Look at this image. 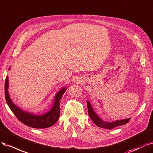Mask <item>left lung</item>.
<instances>
[{"label":"left lung","mask_w":153,"mask_h":153,"mask_svg":"<svg viewBox=\"0 0 153 153\" xmlns=\"http://www.w3.org/2000/svg\"><path fill=\"white\" fill-rule=\"evenodd\" d=\"M87 107H88V114H89V116L90 117L91 120L93 121V123L95 124L100 128H106V129H113L114 128L119 126L121 125H124L126 124L127 123H128L130 120V118H128V119H125V120H117L114 122H105L102 121L100 118L98 117L95 112L93 111L91 105L90 104V103L89 102H87Z\"/></svg>","instance_id":"obj_1"}]
</instances>
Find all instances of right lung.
<instances>
[{
    "label": "right lung",
    "mask_w": 153,
    "mask_h": 153,
    "mask_svg": "<svg viewBox=\"0 0 153 153\" xmlns=\"http://www.w3.org/2000/svg\"><path fill=\"white\" fill-rule=\"evenodd\" d=\"M8 77L7 76L4 85L5 98H6L7 105L18 120L25 125L33 128H46L55 124L60 114V100L66 90V88H63L62 90L58 92L55 96V103L50 111L45 114L37 116L32 114L31 113L24 112L14 104L8 93Z\"/></svg>",
    "instance_id": "right-lung-1"
}]
</instances>
